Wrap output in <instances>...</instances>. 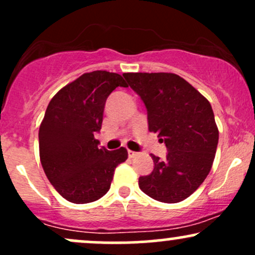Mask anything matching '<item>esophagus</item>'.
I'll return each mask as SVG.
<instances>
[{
    "instance_id": "obj_1",
    "label": "esophagus",
    "mask_w": 255,
    "mask_h": 255,
    "mask_svg": "<svg viewBox=\"0 0 255 255\" xmlns=\"http://www.w3.org/2000/svg\"><path fill=\"white\" fill-rule=\"evenodd\" d=\"M135 156H137V152H134V151L128 150V157H129V158H134Z\"/></svg>"
}]
</instances>
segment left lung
Listing matches in <instances>:
<instances>
[{
	"label": "left lung",
	"instance_id": "left-lung-1",
	"mask_svg": "<svg viewBox=\"0 0 255 255\" xmlns=\"http://www.w3.org/2000/svg\"><path fill=\"white\" fill-rule=\"evenodd\" d=\"M147 109L148 130L164 141V160L151 154L153 171L139 187L162 203H180L193 194L212 168L218 128L210 102L174 73H125Z\"/></svg>",
	"mask_w": 255,
	"mask_h": 255
}]
</instances>
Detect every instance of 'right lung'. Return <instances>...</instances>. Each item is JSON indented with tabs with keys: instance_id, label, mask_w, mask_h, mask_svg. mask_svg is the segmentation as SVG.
<instances>
[{
	"instance_id": "obj_1",
	"label": "right lung",
	"mask_w": 255,
	"mask_h": 255,
	"mask_svg": "<svg viewBox=\"0 0 255 255\" xmlns=\"http://www.w3.org/2000/svg\"><path fill=\"white\" fill-rule=\"evenodd\" d=\"M119 86L128 85L118 73H85L46 108L38 134L40 163L54 188L71 203H92L107 194L116 166L128 158L125 147L108 151L95 137L107 98Z\"/></svg>"
}]
</instances>
